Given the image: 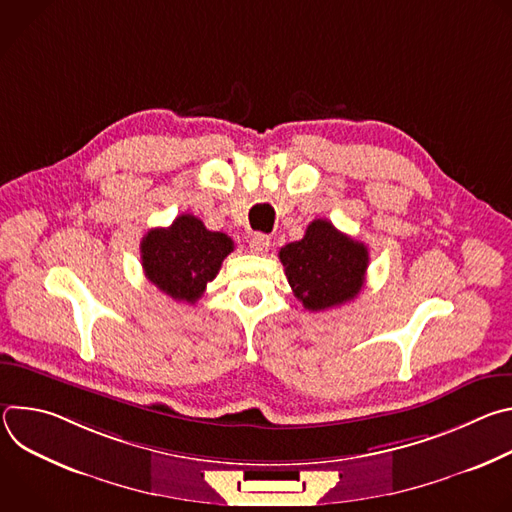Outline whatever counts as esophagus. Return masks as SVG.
I'll list each match as a JSON object with an SVG mask.
<instances>
[{
	"mask_svg": "<svg viewBox=\"0 0 512 512\" xmlns=\"http://www.w3.org/2000/svg\"><path fill=\"white\" fill-rule=\"evenodd\" d=\"M249 247H251V251L255 255H265L269 251V247H271V239L267 235H263V233H255L251 237V241H249Z\"/></svg>",
	"mask_w": 512,
	"mask_h": 512,
	"instance_id": "obj_1",
	"label": "esophagus"
}]
</instances>
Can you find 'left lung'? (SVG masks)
Returning a JSON list of instances; mask_svg holds the SVG:
<instances>
[{"mask_svg": "<svg viewBox=\"0 0 512 512\" xmlns=\"http://www.w3.org/2000/svg\"><path fill=\"white\" fill-rule=\"evenodd\" d=\"M279 259L304 308L324 312L358 296L369 267V249L326 218H318L308 225L302 241L281 247Z\"/></svg>", "mask_w": 512, "mask_h": 512, "instance_id": "left-lung-1", "label": "left lung"}]
</instances>
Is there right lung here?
<instances>
[{"instance_id":"obj_1","label":"right lung","mask_w":512,"mask_h":512,"mask_svg":"<svg viewBox=\"0 0 512 512\" xmlns=\"http://www.w3.org/2000/svg\"><path fill=\"white\" fill-rule=\"evenodd\" d=\"M139 249L145 277L176 302L194 304L235 245L229 235L208 231L194 214H182L170 227L152 229Z\"/></svg>"}]
</instances>
